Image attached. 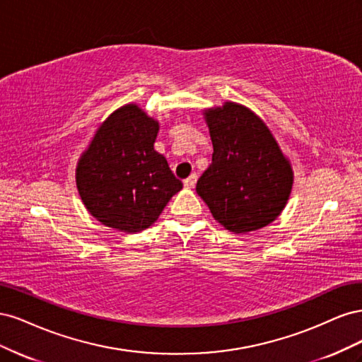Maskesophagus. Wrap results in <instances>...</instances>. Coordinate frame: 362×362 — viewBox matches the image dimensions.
<instances>
[{
  "label": "esophagus",
  "instance_id": "34e87169",
  "mask_svg": "<svg viewBox=\"0 0 362 362\" xmlns=\"http://www.w3.org/2000/svg\"><path fill=\"white\" fill-rule=\"evenodd\" d=\"M196 181H198V177H196V175L193 173V175H190V177H189L187 180H184V187H185V189H193Z\"/></svg>",
  "mask_w": 362,
  "mask_h": 362
}]
</instances>
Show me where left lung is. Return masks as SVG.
Masks as SVG:
<instances>
[{"label": "left lung", "mask_w": 362, "mask_h": 362, "mask_svg": "<svg viewBox=\"0 0 362 362\" xmlns=\"http://www.w3.org/2000/svg\"><path fill=\"white\" fill-rule=\"evenodd\" d=\"M213 158L196 192L234 234L272 223L286 206L293 169L269 127L247 107L225 103L204 112Z\"/></svg>", "instance_id": "1"}]
</instances>
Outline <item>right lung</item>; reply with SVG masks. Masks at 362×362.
Here are the masks:
<instances>
[{
    "label": "right lung",
    "mask_w": 362,
    "mask_h": 362,
    "mask_svg": "<svg viewBox=\"0 0 362 362\" xmlns=\"http://www.w3.org/2000/svg\"><path fill=\"white\" fill-rule=\"evenodd\" d=\"M160 125L136 104L117 108L96 129L76 164L81 201L103 225L139 233L154 223L182 189L154 149Z\"/></svg>",
    "instance_id": "1"
}]
</instances>
